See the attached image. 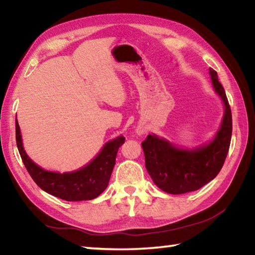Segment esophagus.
<instances>
[{
    "label": "esophagus",
    "instance_id": "1",
    "mask_svg": "<svg viewBox=\"0 0 255 255\" xmlns=\"http://www.w3.org/2000/svg\"><path fill=\"white\" fill-rule=\"evenodd\" d=\"M137 133H138V135H143L144 130H143V129H137Z\"/></svg>",
    "mask_w": 255,
    "mask_h": 255
}]
</instances>
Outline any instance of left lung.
<instances>
[{"mask_svg": "<svg viewBox=\"0 0 255 255\" xmlns=\"http://www.w3.org/2000/svg\"><path fill=\"white\" fill-rule=\"evenodd\" d=\"M215 92L224 105V115L213 139L197 147L175 146L155 133L141 143L145 166L157 187L171 195L196 191L216 178L227 156L232 138V112L217 73L209 68Z\"/></svg>", "mask_w": 255, "mask_h": 255, "instance_id": "obj_1", "label": "left lung"}]
</instances>
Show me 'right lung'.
<instances>
[{"mask_svg": "<svg viewBox=\"0 0 255 255\" xmlns=\"http://www.w3.org/2000/svg\"><path fill=\"white\" fill-rule=\"evenodd\" d=\"M15 139L25 169L38 187L49 195L66 201L92 200L105 191L116 164L118 149L125 137L118 136L103 145L88 164L71 172H54L40 167L25 153L18 120L15 118Z\"/></svg>", "mask_w": 255, "mask_h": 255, "instance_id": "obj_1", "label": "right lung"}]
</instances>
